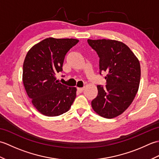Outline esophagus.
<instances>
[{
    "label": "esophagus",
    "instance_id": "obj_1",
    "mask_svg": "<svg viewBox=\"0 0 159 159\" xmlns=\"http://www.w3.org/2000/svg\"><path fill=\"white\" fill-rule=\"evenodd\" d=\"M77 90L79 91V92H83V90H84V87H78Z\"/></svg>",
    "mask_w": 159,
    "mask_h": 159
}]
</instances>
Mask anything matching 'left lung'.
<instances>
[{
  "mask_svg": "<svg viewBox=\"0 0 159 159\" xmlns=\"http://www.w3.org/2000/svg\"><path fill=\"white\" fill-rule=\"evenodd\" d=\"M98 55L100 74L107 73L105 87L98 85V96L92 101L93 109L111 119L126 111L139 89V60L125 43L112 39H87Z\"/></svg>",
  "mask_w": 159,
  "mask_h": 159,
  "instance_id": "8db88e82",
  "label": "left lung"
}]
</instances>
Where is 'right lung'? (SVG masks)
I'll return each instance as SVG.
<instances>
[{"instance_id":"obj_1","label":"right lung","mask_w":159,"mask_h":159,"mask_svg":"<svg viewBox=\"0 0 159 159\" xmlns=\"http://www.w3.org/2000/svg\"><path fill=\"white\" fill-rule=\"evenodd\" d=\"M79 42L76 39L46 38L29 50L23 63L22 80L36 109L46 116L67 112L76 96V88L63 85L57 73L63 71L67 52Z\"/></svg>"}]
</instances>
